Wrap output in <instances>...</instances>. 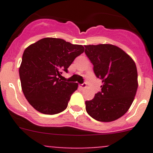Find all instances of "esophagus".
Listing matches in <instances>:
<instances>
[{
  "label": "esophagus",
  "instance_id": "obj_1",
  "mask_svg": "<svg viewBox=\"0 0 153 153\" xmlns=\"http://www.w3.org/2000/svg\"><path fill=\"white\" fill-rule=\"evenodd\" d=\"M80 87L82 88V89H84V88L86 87V83H84V84H81V85H80Z\"/></svg>",
  "mask_w": 153,
  "mask_h": 153
}]
</instances>
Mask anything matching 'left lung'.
<instances>
[{
    "label": "left lung",
    "instance_id": "left-lung-1",
    "mask_svg": "<svg viewBox=\"0 0 153 153\" xmlns=\"http://www.w3.org/2000/svg\"><path fill=\"white\" fill-rule=\"evenodd\" d=\"M84 47L95 75L103 84L101 92L85 102L86 112L98 121L118 119L127 112L136 95L138 84L135 61L123 49L112 44Z\"/></svg>",
    "mask_w": 153,
    "mask_h": 153
}]
</instances>
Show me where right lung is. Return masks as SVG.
<instances>
[{"label": "right lung", "instance_id": "add662e5", "mask_svg": "<svg viewBox=\"0 0 153 153\" xmlns=\"http://www.w3.org/2000/svg\"><path fill=\"white\" fill-rule=\"evenodd\" d=\"M84 52L82 45L61 38H45L24 50L19 75L24 95L30 105L43 114L54 115L67 107L78 84L59 79L75 58Z\"/></svg>", "mask_w": 153, "mask_h": 153}]
</instances>
